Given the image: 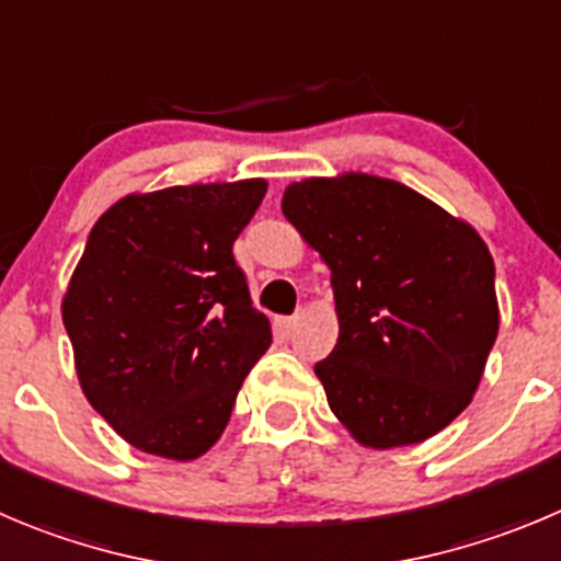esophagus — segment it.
Masks as SVG:
<instances>
[{
	"label": "esophagus",
	"instance_id": "1",
	"mask_svg": "<svg viewBox=\"0 0 561 561\" xmlns=\"http://www.w3.org/2000/svg\"><path fill=\"white\" fill-rule=\"evenodd\" d=\"M297 322H300V317H286V319H280V330H284L286 335H289V333H295Z\"/></svg>",
	"mask_w": 561,
	"mask_h": 561
}]
</instances>
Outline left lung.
I'll use <instances>...</instances> for the list:
<instances>
[{"mask_svg": "<svg viewBox=\"0 0 561 561\" xmlns=\"http://www.w3.org/2000/svg\"><path fill=\"white\" fill-rule=\"evenodd\" d=\"M280 209L330 266L339 341L313 371L335 419L371 449L449 426L499 335L482 237L410 186L366 173L297 181Z\"/></svg>", "mask_w": 561, "mask_h": 561, "instance_id": "obj_1", "label": "left lung"}]
</instances>
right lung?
Segmentation results:
<instances>
[{
  "mask_svg": "<svg viewBox=\"0 0 561 561\" xmlns=\"http://www.w3.org/2000/svg\"><path fill=\"white\" fill-rule=\"evenodd\" d=\"M266 181L126 195L99 217L62 297L88 402L135 449L195 460L217 444L270 319L233 242Z\"/></svg>",
  "mask_w": 561,
  "mask_h": 561,
  "instance_id": "obj_1",
  "label": "right lung"
}]
</instances>
